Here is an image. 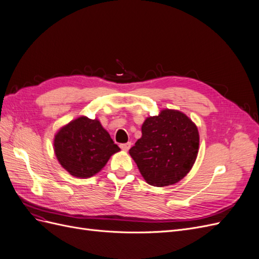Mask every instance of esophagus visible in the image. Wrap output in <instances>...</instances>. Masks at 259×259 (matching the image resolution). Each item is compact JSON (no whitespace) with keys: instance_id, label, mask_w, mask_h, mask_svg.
Listing matches in <instances>:
<instances>
[{"instance_id":"34e87169","label":"esophagus","mask_w":259,"mask_h":259,"mask_svg":"<svg viewBox=\"0 0 259 259\" xmlns=\"http://www.w3.org/2000/svg\"><path fill=\"white\" fill-rule=\"evenodd\" d=\"M131 145H132L131 143H126V144H121V145H120V148L122 149L123 151H127L128 149L131 148Z\"/></svg>"}]
</instances>
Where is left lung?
Masks as SVG:
<instances>
[{
  "mask_svg": "<svg viewBox=\"0 0 259 259\" xmlns=\"http://www.w3.org/2000/svg\"><path fill=\"white\" fill-rule=\"evenodd\" d=\"M142 134L130 154L149 185H173L189 173L198 155L199 132L186 114L165 109L147 117Z\"/></svg>",
  "mask_w": 259,
  "mask_h": 259,
  "instance_id": "obj_1",
  "label": "left lung"
}]
</instances>
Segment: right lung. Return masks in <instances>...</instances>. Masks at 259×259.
Masks as SVG:
<instances>
[{
  "label": "right lung",
  "mask_w": 259,
  "mask_h": 259,
  "mask_svg": "<svg viewBox=\"0 0 259 259\" xmlns=\"http://www.w3.org/2000/svg\"><path fill=\"white\" fill-rule=\"evenodd\" d=\"M55 154L70 174L89 178L120 151L98 120L80 116L62 127L54 139Z\"/></svg>",
  "instance_id": "1"
}]
</instances>
